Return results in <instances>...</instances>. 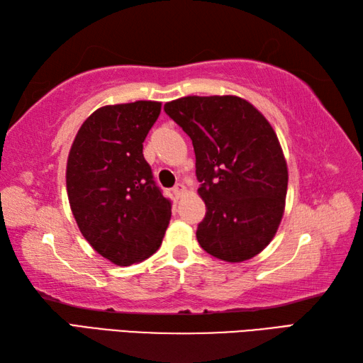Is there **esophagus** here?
<instances>
[{
    "mask_svg": "<svg viewBox=\"0 0 363 363\" xmlns=\"http://www.w3.org/2000/svg\"><path fill=\"white\" fill-rule=\"evenodd\" d=\"M172 191H173L174 198L179 199V198L184 195V191H186V187H184L182 184H176V186L172 189Z\"/></svg>",
    "mask_w": 363,
    "mask_h": 363,
    "instance_id": "esophagus-1",
    "label": "esophagus"
}]
</instances>
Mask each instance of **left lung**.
Listing matches in <instances>:
<instances>
[{
	"mask_svg": "<svg viewBox=\"0 0 363 363\" xmlns=\"http://www.w3.org/2000/svg\"><path fill=\"white\" fill-rule=\"evenodd\" d=\"M194 143L206 217L201 248L243 262L272 242L284 213L287 164L267 118L238 96H184L164 106Z\"/></svg>",
	"mask_w": 363,
	"mask_h": 363,
	"instance_id": "left-lung-1",
	"label": "left lung"
}]
</instances>
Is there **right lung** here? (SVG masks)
Wrapping results in <instances>:
<instances>
[{"instance_id": "obj_1", "label": "right lung", "mask_w": 363, "mask_h": 363, "mask_svg": "<svg viewBox=\"0 0 363 363\" xmlns=\"http://www.w3.org/2000/svg\"><path fill=\"white\" fill-rule=\"evenodd\" d=\"M160 103L99 107L82 123L67 162V191L84 238L115 265L128 267L159 250L172 217L143 157V142Z\"/></svg>"}]
</instances>
